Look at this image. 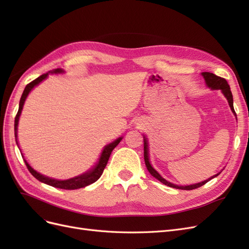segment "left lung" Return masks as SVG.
<instances>
[{"instance_id":"left-lung-1","label":"left lung","mask_w":249,"mask_h":249,"mask_svg":"<svg viewBox=\"0 0 249 249\" xmlns=\"http://www.w3.org/2000/svg\"><path fill=\"white\" fill-rule=\"evenodd\" d=\"M202 76L203 78H205L206 80V83L207 85L209 87H211L212 89H221V91L223 92V94L225 95V97H227L228 101H229V104H230V107L231 109V111L235 113V109H233V102H232V94H231V88H230V85L228 81L225 80L224 78H221V77H218L216 76V74L212 73V72H202ZM144 162H145V165H146V168L147 170L149 171L150 175H152L153 177H155L157 179H159L161 183H163L164 185L166 186H169V187H172V188H177V189H180V190H193V189H196V188H199L201 187L202 185H205L206 183H208L209 180L211 179H208V180H205V182H201L199 184H195V185H190V186H177V185H173L169 182H167L166 179H164L159 173H158L153 167L152 165H150L149 161H148V152H147V142L146 140L144 139ZM219 175V173H218ZM218 175L214 176L213 178L217 177Z\"/></svg>"}]
</instances>
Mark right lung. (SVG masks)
Wrapping results in <instances>:
<instances>
[{"instance_id":"right-lung-1","label":"right lung","mask_w":249,"mask_h":249,"mask_svg":"<svg viewBox=\"0 0 249 249\" xmlns=\"http://www.w3.org/2000/svg\"><path fill=\"white\" fill-rule=\"evenodd\" d=\"M62 71L57 69L55 71V72H61ZM49 73H43L41 74L40 77H38L37 79L33 80L32 82H30L29 84L26 86L24 92H22L21 94V97H20V101H19V108H18V114L16 116V119H14V131H16V137H17V130H18V119H19V115H20V112L22 110V106H24V103L27 99V96L29 94V92L31 91L32 88L34 86H36L37 84H39V83L46 79L48 77ZM120 140H122V138H118L117 140H115L114 142L110 143V144H108L106 147L104 148L103 153H102V156H101V159L99 161V164L96 165V166L91 170L89 171L87 173H85V175L83 176H80V177H77V178H71V179H66V180H57V179H53V178H47L44 177L42 175H40V173H38L37 171H35L30 165L27 163V161L24 159L25 161V164L26 166L28 168V170L31 172V175L37 178L38 180H40V182L47 184V185H50V186H53V187H56V188H60V189H65V190H74V189H79V188H83V187H86L90 184H92L94 182H96L97 179H99L101 178V176L103 175V171L105 169V167H106V165L108 163V160L110 158V155L112 153V150L114 149L118 143L120 142ZM18 143V142H17ZM22 158H24V156H21Z\"/></svg>"}]
</instances>
